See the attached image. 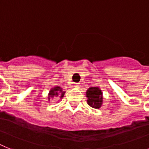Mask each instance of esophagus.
<instances>
[{
  "mask_svg": "<svg viewBox=\"0 0 149 149\" xmlns=\"http://www.w3.org/2000/svg\"><path fill=\"white\" fill-rule=\"evenodd\" d=\"M80 84L79 83H75V84H73V87H74L75 88H80Z\"/></svg>",
  "mask_w": 149,
  "mask_h": 149,
  "instance_id": "1",
  "label": "esophagus"
}]
</instances>
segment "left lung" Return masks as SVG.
I'll list each match as a JSON object with an SVG mask.
<instances>
[{
  "mask_svg": "<svg viewBox=\"0 0 149 149\" xmlns=\"http://www.w3.org/2000/svg\"><path fill=\"white\" fill-rule=\"evenodd\" d=\"M86 96L88 97V104L93 108L98 109L102 104V93L97 87H91L86 91Z\"/></svg>",
  "mask_w": 149,
  "mask_h": 149,
  "instance_id": "obj_1",
  "label": "left lung"
}]
</instances>
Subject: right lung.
<instances>
[{
  "label": "right lung",
  "mask_w": 149,
  "mask_h": 149,
  "mask_svg": "<svg viewBox=\"0 0 149 149\" xmlns=\"http://www.w3.org/2000/svg\"><path fill=\"white\" fill-rule=\"evenodd\" d=\"M60 93V98H62L65 95V91H62V88H61V87H55V88H52L50 91H49V95H48V99H49H49L50 98H53L54 96H58Z\"/></svg>",
  "instance_id": "add662e5"
}]
</instances>
